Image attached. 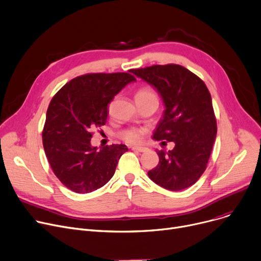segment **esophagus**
Wrapping results in <instances>:
<instances>
[{
    "instance_id": "34e87169",
    "label": "esophagus",
    "mask_w": 261,
    "mask_h": 261,
    "mask_svg": "<svg viewBox=\"0 0 261 261\" xmlns=\"http://www.w3.org/2000/svg\"><path fill=\"white\" fill-rule=\"evenodd\" d=\"M131 149H132L133 151H137V152H145V151L148 150L147 148H145V147H140V146H133V147H131Z\"/></svg>"
}]
</instances>
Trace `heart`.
<instances>
[{"label":"heart","mask_w":261,"mask_h":261,"mask_svg":"<svg viewBox=\"0 0 261 261\" xmlns=\"http://www.w3.org/2000/svg\"><path fill=\"white\" fill-rule=\"evenodd\" d=\"M136 97H141V98H148V97H156V94L154 93L153 90L149 89V88H143L141 90H138L135 98ZM145 130L144 129H138V128H130V129H126L124 131L120 132V137L123 138L124 141H126L127 143H131V144H135L138 143L142 140V136L144 135Z\"/></svg>","instance_id":"obj_1"}]
</instances>
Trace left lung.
<instances>
[{"mask_svg": "<svg viewBox=\"0 0 261 261\" xmlns=\"http://www.w3.org/2000/svg\"><path fill=\"white\" fill-rule=\"evenodd\" d=\"M131 72L150 84L163 98L165 111L153 138L175 144L168 152L155 150L160 163L148 176L170 191L191 187L206 168L217 133L209 90L180 65H153L131 69Z\"/></svg>", "mask_w": 261, "mask_h": 261, "instance_id": "obj_1", "label": "left lung"}]
</instances>
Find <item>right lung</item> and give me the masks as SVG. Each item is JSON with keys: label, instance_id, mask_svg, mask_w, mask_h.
Listing matches in <instances>:
<instances>
[{"label": "right lung", "instance_id": "add662e5", "mask_svg": "<svg viewBox=\"0 0 261 261\" xmlns=\"http://www.w3.org/2000/svg\"><path fill=\"white\" fill-rule=\"evenodd\" d=\"M131 72V70H130ZM135 77L126 72L89 73L67 83L51 99L43 146L52 171L76 193H90L114 175L125 145L91 146L92 130L106 124L108 103Z\"/></svg>", "mask_w": 261, "mask_h": 261}]
</instances>
